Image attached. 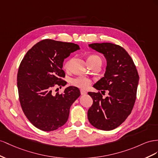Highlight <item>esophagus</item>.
Masks as SVG:
<instances>
[{"instance_id": "1", "label": "esophagus", "mask_w": 158, "mask_h": 158, "mask_svg": "<svg viewBox=\"0 0 158 158\" xmlns=\"http://www.w3.org/2000/svg\"><path fill=\"white\" fill-rule=\"evenodd\" d=\"M80 92H81V95H85V94H87V92L84 91V90H82V89L81 90Z\"/></svg>"}]
</instances>
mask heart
I'll use <instances>...</instances> for the list:
<instances>
[{
	"label": "heart",
	"mask_w": 158,
	"mask_h": 158,
	"mask_svg": "<svg viewBox=\"0 0 158 158\" xmlns=\"http://www.w3.org/2000/svg\"><path fill=\"white\" fill-rule=\"evenodd\" d=\"M71 60L67 61L65 63L64 67L65 69H69L71 64ZM87 61L89 64H94V63H102V60L100 56L95 54H92L90 55L87 58ZM70 84L73 86L81 88V89H86L91 84V81L88 78L83 77H77L72 78L70 79Z\"/></svg>",
	"instance_id": "obj_1"
}]
</instances>
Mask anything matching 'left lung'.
Instances as JSON below:
<instances>
[{
    "instance_id": "left-lung-1",
    "label": "left lung",
    "mask_w": 158,
    "mask_h": 158,
    "mask_svg": "<svg viewBox=\"0 0 158 158\" xmlns=\"http://www.w3.org/2000/svg\"><path fill=\"white\" fill-rule=\"evenodd\" d=\"M89 46L102 53L106 60L104 77L93 85L101 92L109 91V97L102 98L100 92H89L93 100L87 116L94 127L112 130L123 123L130 114L136 98L139 75L128 52L118 45L94 43Z\"/></svg>"
}]
</instances>
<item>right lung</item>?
Instances as JSON below:
<instances>
[{
    "instance_id": "1",
    "label": "right lung",
    "mask_w": 158,
    "mask_h": 158,
    "mask_svg": "<svg viewBox=\"0 0 158 158\" xmlns=\"http://www.w3.org/2000/svg\"><path fill=\"white\" fill-rule=\"evenodd\" d=\"M79 49L73 43L46 39L35 44L22 60L17 75L19 101L27 118L38 129L53 131L67 121L79 89L70 86L53 95L52 88L66 85L63 63Z\"/></svg>"
}]
</instances>
